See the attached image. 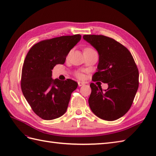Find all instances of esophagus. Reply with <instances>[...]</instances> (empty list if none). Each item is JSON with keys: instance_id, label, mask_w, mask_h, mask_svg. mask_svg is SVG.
<instances>
[{"instance_id": "1", "label": "esophagus", "mask_w": 156, "mask_h": 156, "mask_svg": "<svg viewBox=\"0 0 156 156\" xmlns=\"http://www.w3.org/2000/svg\"><path fill=\"white\" fill-rule=\"evenodd\" d=\"M78 84L79 87H82V86H83V85L85 84V83L83 82H78Z\"/></svg>"}]
</instances>
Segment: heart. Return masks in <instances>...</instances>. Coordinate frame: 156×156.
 I'll return each mask as SVG.
<instances>
[{
  "instance_id": "1",
  "label": "heart",
  "mask_w": 156,
  "mask_h": 156,
  "mask_svg": "<svg viewBox=\"0 0 156 156\" xmlns=\"http://www.w3.org/2000/svg\"><path fill=\"white\" fill-rule=\"evenodd\" d=\"M90 49V48H87V49ZM85 49H84V50H85ZM78 77L80 78V77H82V76H81L80 74H78Z\"/></svg>"
}]
</instances>
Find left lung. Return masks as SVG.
Returning <instances> with one entry per match:
<instances>
[{
	"label": "left lung",
	"mask_w": 156,
	"mask_h": 156,
	"mask_svg": "<svg viewBox=\"0 0 156 156\" xmlns=\"http://www.w3.org/2000/svg\"><path fill=\"white\" fill-rule=\"evenodd\" d=\"M83 39L97 51L99 59L92 80L108 84H90L88 104L92 112L106 121H115L127 113L139 87V72L128 49L104 35H85Z\"/></svg>",
	"instance_id": "1"
}]
</instances>
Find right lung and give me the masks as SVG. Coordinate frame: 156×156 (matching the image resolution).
<instances>
[{"mask_svg":"<svg viewBox=\"0 0 156 156\" xmlns=\"http://www.w3.org/2000/svg\"><path fill=\"white\" fill-rule=\"evenodd\" d=\"M80 35L62 36L35 44L23 64L21 90L32 110L44 120L60 117L67 111L72 92L78 83L71 79H53L56 64H64L69 51L80 41Z\"/></svg>","mask_w":156,"mask_h":156,"instance_id":"right-lung-1","label":"right lung"}]
</instances>
